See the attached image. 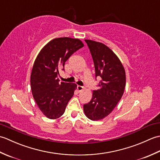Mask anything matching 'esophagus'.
<instances>
[{
  "mask_svg": "<svg viewBox=\"0 0 160 160\" xmlns=\"http://www.w3.org/2000/svg\"><path fill=\"white\" fill-rule=\"evenodd\" d=\"M77 89H78V91H82V90L84 89V87H82V86L78 85V87H77Z\"/></svg>",
  "mask_w": 160,
  "mask_h": 160,
  "instance_id": "34e87169",
  "label": "esophagus"
}]
</instances>
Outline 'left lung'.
Returning <instances> with one entry per match:
<instances>
[{"instance_id": "obj_1", "label": "left lung", "mask_w": 160, "mask_h": 160, "mask_svg": "<svg viewBox=\"0 0 160 160\" xmlns=\"http://www.w3.org/2000/svg\"><path fill=\"white\" fill-rule=\"evenodd\" d=\"M92 56L96 77L101 80L99 89L93 91L89 103L84 104L86 116L93 121L101 120L109 115L123 96L126 85L125 69L113 51L104 44L84 40Z\"/></svg>"}]
</instances>
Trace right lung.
I'll return each mask as SVG.
<instances>
[{
	"instance_id": "right-lung-1",
	"label": "right lung",
	"mask_w": 160,
	"mask_h": 160,
	"mask_svg": "<svg viewBox=\"0 0 160 160\" xmlns=\"http://www.w3.org/2000/svg\"><path fill=\"white\" fill-rule=\"evenodd\" d=\"M84 47L79 39L63 37L42 47L32 67L30 83L33 97L44 115L52 120L62 116L74 91L75 83H59V69L77 50ZM64 70V69H63Z\"/></svg>"
}]
</instances>
